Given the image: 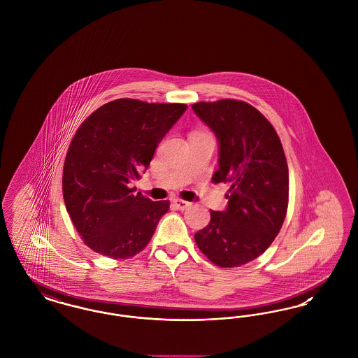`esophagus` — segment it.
I'll list each match as a JSON object with an SVG mask.
<instances>
[{"label": "esophagus", "mask_w": 358, "mask_h": 358, "mask_svg": "<svg viewBox=\"0 0 358 358\" xmlns=\"http://www.w3.org/2000/svg\"><path fill=\"white\" fill-rule=\"evenodd\" d=\"M173 205L177 208V209H180V210H184V209H187L190 206V203L189 201H184V200H181V199H174L173 200Z\"/></svg>", "instance_id": "34e87169"}]
</instances>
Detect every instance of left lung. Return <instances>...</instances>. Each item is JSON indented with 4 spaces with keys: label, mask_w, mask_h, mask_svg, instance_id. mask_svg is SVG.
<instances>
[{
    "label": "left lung",
    "mask_w": 358,
    "mask_h": 358,
    "mask_svg": "<svg viewBox=\"0 0 358 358\" xmlns=\"http://www.w3.org/2000/svg\"><path fill=\"white\" fill-rule=\"evenodd\" d=\"M193 111L219 142L215 182L229 184L225 210L194 240L220 267H238L262 255L279 234L289 204V166L273 124L255 107L235 99L194 103Z\"/></svg>",
    "instance_id": "obj_1"
}]
</instances>
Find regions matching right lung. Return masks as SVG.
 Here are the masks:
<instances>
[{
    "label": "right lung",
    "instance_id": "obj_1",
    "mask_svg": "<svg viewBox=\"0 0 358 358\" xmlns=\"http://www.w3.org/2000/svg\"><path fill=\"white\" fill-rule=\"evenodd\" d=\"M181 103L117 99L80 124L63 171V197L85 244L113 259L141 252L169 201H152L129 184L150 165L154 152L187 110Z\"/></svg>",
    "mask_w": 358,
    "mask_h": 358
}]
</instances>
